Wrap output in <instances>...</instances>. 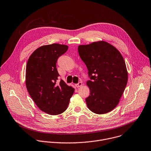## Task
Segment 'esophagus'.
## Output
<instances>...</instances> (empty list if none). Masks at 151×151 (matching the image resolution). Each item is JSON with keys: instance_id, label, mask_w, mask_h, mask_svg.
<instances>
[{"instance_id": "34e87169", "label": "esophagus", "mask_w": 151, "mask_h": 151, "mask_svg": "<svg viewBox=\"0 0 151 151\" xmlns=\"http://www.w3.org/2000/svg\"><path fill=\"white\" fill-rule=\"evenodd\" d=\"M82 85H83L82 83H81V82H79L78 84H76V86L77 88H78V87H81V86H82Z\"/></svg>"}]
</instances>
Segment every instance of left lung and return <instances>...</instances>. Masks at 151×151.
<instances>
[{
	"label": "left lung",
	"instance_id": "left-lung-1",
	"mask_svg": "<svg viewBox=\"0 0 151 151\" xmlns=\"http://www.w3.org/2000/svg\"><path fill=\"white\" fill-rule=\"evenodd\" d=\"M78 51L86 64L90 80V94L86 101L97 114L113 110L119 102L128 82L126 64L120 52L109 43L100 41L80 45Z\"/></svg>",
	"mask_w": 151,
	"mask_h": 151
}]
</instances>
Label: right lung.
<instances>
[{"label":"right lung","mask_w":151,"mask_h":151,"mask_svg":"<svg viewBox=\"0 0 151 151\" xmlns=\"http://www.w3.org/2000/svg\"><path fill=\"white\" fill-rule=\"evenodd\" d=\"M68 48L57 43L41 46L31 54L26 65V85L30 97L40 110L52 115L65 111L74 92L63 80L57 82L56 63Z\"/></svg>","instance_id":"1"}]
</instances>
